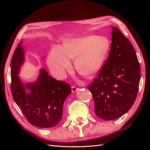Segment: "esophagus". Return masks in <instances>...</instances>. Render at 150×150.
<instances>
[{
	"label": "esophagus",
	"instance_id": "obj_1",
	"mask_svg": "<svg viewBox=\"0 0 150 150\" xmlns=\"http://www.w3.org/2000/svg\"><path fill=\"white\" fill-rule=\"evenodd\" d=\"M78 90H79V88H77V87H75V86L71 87V91L73 92V93H75L76 91H77Z\"/></svg>",
	"mask_w": 150,
	"mask_h": 150
}]
</instances>
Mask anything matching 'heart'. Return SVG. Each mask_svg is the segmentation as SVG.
Wrapping results in <instances>:
<instances>
[{"instance_id":"b5f03b06","label":"heart","mask_w":150,"mask_h":150,"mask_svg":"<svg viewBox=\"0 0 150 150\" xmlns=\"http://www.w3.org/2000/svg\"><path fill=\"white\" fill-rule=\"evenodd\" d=\"M110 48L107 38L93 35H84L64 41L62 46L53 47L47 58L50 69L56 77L64 78L71 68L69 59H75L77 71L91 79L99 72Z\"/></svg>"}]
</instances>
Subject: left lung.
<instances>
[{"label": "left lung", "instance_id": "obj_1", "mask_svg": "<svg viewBox=\"0 0 150 150\" xmlns=\"http://www.w3.org/2000/svg\"><path fill=\"white\" fill-rule=\"evenodd\" d=\"M111 49L97 79L88 86L97 117L112 120L126 113L136 99L141 67L131 42L112 26Z\"/></svg>", "mask_w": 150, "mask_h": 150}]
</instances>
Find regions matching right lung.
<instances>
[{
  "label": "right lung",
  "mask_w": 150,
  "mask_h": 150,
  "mask_svg": "<svg viewBox=\"0 0 150 150\" xmlns=\"http://www.w3.org/2000/svg\"><path fill=\"white\" fill-rule=\"evenodd\" d=\"M23 43L22 40L18 44L11 60L13 98L32 125L42 128L55 127L62 119L63 104L71 93V87L51 77L44 68L40 69L35 82H22L18 74L25 60Z\"/></svg>",
  "instance_id": "add662e5"
}]
</instances>
